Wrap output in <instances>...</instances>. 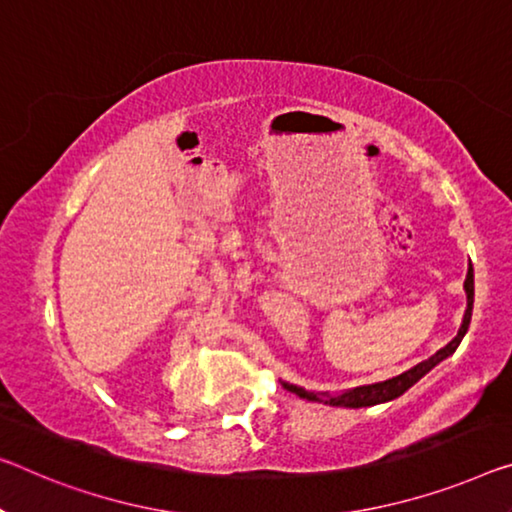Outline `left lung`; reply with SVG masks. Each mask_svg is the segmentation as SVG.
I'll return each mask as SVG.
<instances>
[{
  "instance_id": "1",
  "label": "left lung",
  "mask_w": 512,
  "mask_h": 512,
  "mask_svg": "<svg viewBox=\"0 0 512 512\" xmlns=\"http://www.w3.org/2000/svg\"><path fill=\"white\" fill-rule=\"evenodd\" d=\"M465 290H467V311H465V318H462V325L458 329V336H455L451 343H446L442 350H437L430 359L421 361V364H416L414 368H410V371H405V373H400L396 377H391V380H384V382H377V384H368V387L350 389V391L341 393V396H329L325 403L334 405V407H368V405L387 403V400L403 396V393L410 389L412 384H416L423 375H426L428 371H432V368H435L439 361H444L446 357H451L453 352H455V348H458V345H460L462 336L467 334L469 322H471V309H474V267H471V263H469V270H467ZM286 389L297 393V396L306 398V400H320L318 393L300 389V387H295V384H286Z\"/></svg>"
}]
</instances>
